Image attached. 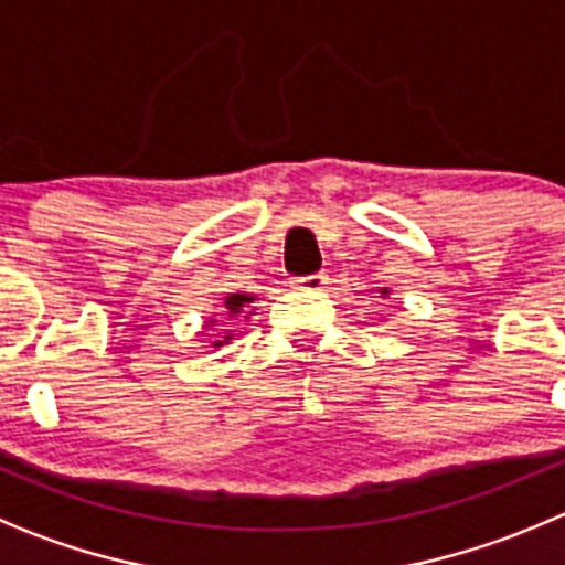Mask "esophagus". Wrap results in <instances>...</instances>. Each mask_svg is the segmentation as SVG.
<instances>
[{"label": "esophagus", "mask_w": 565, "mask_h": 565, "mask_svg": "<svg viewBox=\"0 0 565 565\" xmlns=\"http://www.w3.org/2000/svg\"><path fill=\"white\" fill-rule=\"evenodd\" d=\"M326 285H329V275H323V271H318V275H310V277H299V280H296V288L301 290H323Z\"/></svg>", "instance_id": "34e87169"}]
</instances>
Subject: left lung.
<instances>
[{"label": "left lung", "instance_id": "obj_1", "mask_svg": "<svg viewBox=\"0 0 565 565\" xmlns=\"http://www.w3.org/2000/svg\"><path fill=\"white\" fill-rule=\"evenodd\" d=\"M388 294H392V290H388V288H381V296H383V299H388Z\"/></svg>", "mask_w": 565, "mask_h": 565}]
</instances>
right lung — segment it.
<instances>
[{"label": "right lung", "mask_w": 565, "mask_h": 565, "mask_svg": "<svg viewBox=\"0 0 565 565\" xmlns=\"http://www.w3.org/2000/svg\"><path fill=\"white\" fill-rule=\"evenodd\" d=\"M253 301H255V296L242 294V290L239 294L223 296V299H220V318H225V321H239V316L247 310L249 305H253ZM249 316H255V312L249 310L247 316H244V321H247ZM214 326H217V318H206V321H203V331H217V334H212V348L228 345V342L234 340L231 329H214Z\"/></svg>", "instance_id": "1"}]
</instances>
